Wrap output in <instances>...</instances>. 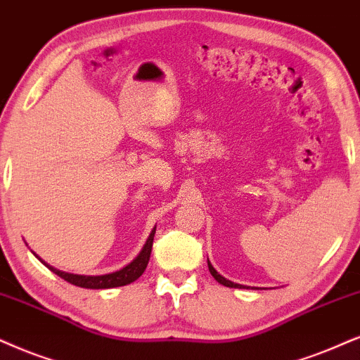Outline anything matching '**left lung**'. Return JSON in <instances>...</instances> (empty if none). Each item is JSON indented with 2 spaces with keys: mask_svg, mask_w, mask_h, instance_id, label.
I'll return each mask as SVG.
<instances>
[{
  "mask_svg": "<svg viewBox=\"0 0 360 360\" xmlns=\"http://www.w3.org/2000/svg\"><path fill=\"white\" fill-rule=\"evenodd\" d=\"M207 267H209V272H211L214 279H216L217 282H219V284L226 285V288H233V289H254V290H257V289H259V288H249V285H243V284H236V282L229 281V279H226V277H222V276L219 274V272H217L216 269H214L212 264L209 262V259H207Z\"/></svg>",
  "mask_w": 360,
  "mask_h": 360,
  "instance_id": "1",
  "label": "left lung"
}]
</instances>
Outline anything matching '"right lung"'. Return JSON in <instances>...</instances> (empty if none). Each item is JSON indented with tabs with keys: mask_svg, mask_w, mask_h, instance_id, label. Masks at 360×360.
<instances>
[{
	"mask_svg": "<svg viewBox=\"0 0 360 360\" xmlns=\"http://www.w3.org/2000/svg\"><path fill=\"white\" fill-rule=\"evenodd\" d=\"M154 233H156V227H153L146 244L143 245L141 252L133 259V261L126 264L124 267H121L120 271L109 272V274H101V276H81V274H71V272L59 271L56 267L49 266L48 262H44L39 256H36L33 251L31 252H33L49 271L61 277V279L68 281L70 284H75L78 285V288H84V289H112V288H121V285L131 284V282H134L138 277H141V274H143L149 262V256H151Z\"/></svg>",
	"mask_w": 360,
	"mask_h": 360,
	"instance_id": "1",
	"label": "right lung"
}]
</instances>
